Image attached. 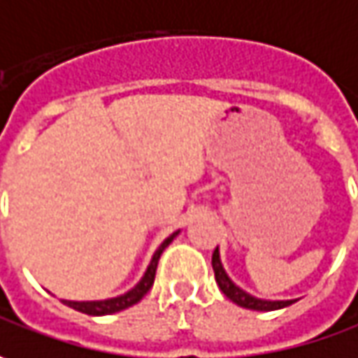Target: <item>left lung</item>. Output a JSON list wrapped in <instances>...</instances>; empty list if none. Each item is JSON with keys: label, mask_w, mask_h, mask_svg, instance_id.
Masks as SVG:
<instances>
[{"label": "left lung", "mask_w": 358, "mask_h": 358, "mask_svg": "<svg viewBox=\"0 0 358 358\" xmlns=\"http://www.w3.org/2000/svg\"><path fill=\"white\" fill-rule=\"evenodd\" d=\"M212 268H214V278L216 285L226 294V299H230L234 304H238L242 308H250V310H276V308H285L288 304L296 303V301H266V299H257L250 292H246L244 288L232 282V278L226 274L222 260H220V252L218 246L212 255Z\"/></svg>", "instance_id": "8db88e82"}]
</instances>
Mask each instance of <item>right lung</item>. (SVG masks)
Wrapping results in <instances>:
<instances>
[{"instance_id": "obj_1", "label": "right lung", "mask_w": 358, "mask_h": 358, "mask_svg": "<svg viewBox=\"0 0 358 358\" xmlns=\"http://www.w3.org/2000/svg\"><path fill=\"white\" fill-rule=\"evenodd\" d=\"M180 230L172 232L166 241L158 246V250L154 252V257L150 260L148 268L144 272V276L140 278V282L134 288H130L128 292L120 294V296H114V299H103V301H62L64 304H68L70 308H76L80 313H86V315H92V317H103V315H114V313H120L132 304L140 303L144 299V294L148 292L152 285H154V276H156V268H158V260H160V255L164 252V248L174 241L178 236Z\"/></svg>"}]
</instances>
